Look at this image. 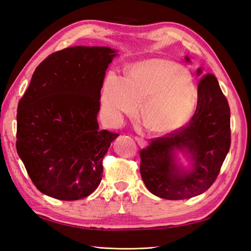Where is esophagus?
Segmentation results:
<instances>
[{"label":"esophagus","instance_id":"34e87169","mask_svg":"<svg viewBox=\"0 0 251 251\" xmlns=\"http://www.w3.org/2000/svg\"><path fill=\"white\" fill-rule=\"evenodd\" d=\"M135 140L137 141V143L139 144L140 148H146L148 146V142L144 140L143 138H140V137H135Z\"/></svg>","mask_w":251,"mask_h":251}]
</instances>
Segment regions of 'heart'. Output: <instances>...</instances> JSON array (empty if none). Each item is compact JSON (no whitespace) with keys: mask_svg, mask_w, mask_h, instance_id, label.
<instances>
[{"mask_svg":"<svg viewBox=\"0 0 251 251\" xmlns=\"http://www.w3.org/2000/svg\"><path fill=\"white\" fill-rule=\"evenodd\" d=\"M198 90L184 66L164 58L148 59L128 68L126 79L109 73L101 92L104 115L112 125L133 116L142 101L140 118L151 133L179 130L193 116Z\"/></svg>","mask_w":251,"mask_h":251,"instance_id":"obj_1","label":"heart"}]
</instances>
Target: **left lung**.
<instances>
[{
    "label": "left lung",
    "mask_w": 251,
    "mask_h": 251,
    "mask_svg": "<svg viewBox=\"0 0 251 251\" xmlns=\"http://www.w3.org/2000/svg\"><path fill=\"white\" fill-rule=\"evenodd\" d=\"M185 59L189 62L186 56ZM197 74L201 75L202 69ZM230 148V110L215 75L198 85V102L185 126L151 140L140 151V174L149 191L166 200L189 199L206 192L216 181ZM181 151L190 169L177 163Z\"/></svg>",
    "instance_id": "8db88e82"
}]
</instances>
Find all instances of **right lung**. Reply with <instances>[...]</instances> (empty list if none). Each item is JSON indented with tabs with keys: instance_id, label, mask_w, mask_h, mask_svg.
<instances>
[{
	"instance_id": "1",
	"label": "right lung",
	"mask_w": 251,
	"mask_h": 251,
	"mask_svg": "<svg viewBox=\"0 0 251 251\" xmlns=\"http://www.w3.org/2000/svg\"><path fill=\"white\" fill-rule=\"evenodd\" d=\"M116 51L75 46L37 66L17 114V151L39 191L74 201L92 194L102 159L118 134L100 131L97 114L105 70Z\"/></svg>"
}]
</instances>
